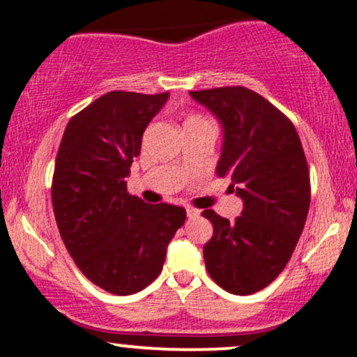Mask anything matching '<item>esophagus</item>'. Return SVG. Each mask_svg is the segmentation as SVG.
Here are the masks:
<instances>
[{"instance_id":"obj_1","label":"esophagus","mask_w":357,"mask_h":357,"mask_svg":"<svg viewBox=\"0 0 357 357\" xmlns=\"http://www.w3.org/2000/svg\"><path fill=\"white\" fill-rule=\"evenodd\" d=\"M186 215H188V218H190V220H195V218H198V216H199V210L188 206L186 208Z\"/></svg>"}]
</instances>
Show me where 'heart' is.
Segmentation results:
<instances>
[{"instance_id":"heart-1","label":"heart","mask_w":357,"mask_h":357,"mask_svg":"<svg viewBox=\"0 0 357 357\" xmlns=\"http://www.w3.org/2000/svg\"><path fill=\"white\" fill-rule=\"evenodd\" d=\"M191 119H199V117H191ZM188 121H190V119H188Z\"/></svg>"}]
</instances>
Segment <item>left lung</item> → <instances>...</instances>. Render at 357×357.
Listing matches in <instances>:
<instances>
[{
  "instance_id": "obj_1",
  "label": "left lung",
  "mask_w": 357,
  "mask_h": 357,
  "mask_svg": "<svg viewBox=\"0 0 357 357\" xmlns=\"http://www.w3.org/2000/svg\"><path fill=\"white\" fill-rule=\"evenodd\" d=\"M220 121L223 144L216 174L230 176L243 202L235 221L213 210V236L203 247L206 270L227 292L250 296L280 275L304 230L310 178L289 117L245 87L190 92Z\"/></svg>"
}]
</instances>
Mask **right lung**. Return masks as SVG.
Instances as JSON below:
<instances>
[{"label":"right lung","mask_w":357,"mask_h":357,"mask_svg":"<svg viewBox=\"0 0 357 357\" xmlns=\"http://www.w3.org/2000/svg\"><path fill=\"white\" fill-rule=\"evenodd\" d=\"M169 92L105 93L65 127L52 183L56 227L90 282L130 296L161 273L166 250L186 220L173 204H147L127 192L126 178L142 134Z\"/></svg>","instance_id":"right-lung-1"}]
</instances>
